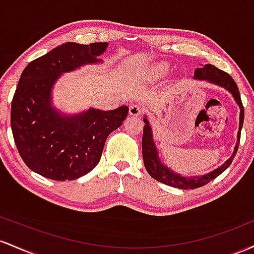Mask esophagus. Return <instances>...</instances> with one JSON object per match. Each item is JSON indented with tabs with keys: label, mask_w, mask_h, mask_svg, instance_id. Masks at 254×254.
<instances>
[{
	"label": "esophagus",
	"mask_w": 254,
	"mask_h": 254,
	"mask_svg": "<svg viewBox=\"0 0 254 254\" xmlns=\"http://www.w3.org/2000/svg\"><path fill=\"white\" fill-rule=\"evenodd\" d=\"M142 109L139 104H132L129 107V115L132 116H139L141 114Z\"/></svg>",
	"instance_id": "34e87169"
}]
</instances>
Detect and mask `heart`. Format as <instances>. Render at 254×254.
Here are the masks:
<instances>
[{"instance_id": "heart-1", "label": "heart", "mask_w": 254, "mask_h": 254, "mask_svg": "<svg viewBox=\"0 0 254 254\" xmlns=\"http://www.w3.org/2000/svg\"><path fill=\"white\" fill-rule=\"evenodd\" d=\"M167 64H159L157 67H155V74H157V75H161V74H163L167 72Z\"/></svg>"}]
</instances>
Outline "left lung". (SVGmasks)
Instances as JSON below:
<instances>
[{
  "label": "left lung",
  "mask_w": 254,
  "mask_h": 254,
  "mask_svg": "<svg viewBox=\"0 0 254 254\" xmlns=\"http://www.w3.org/2000/svg\"><path fill=\"white\" fill-rule=\"evenodd\" d=\"M194 78L196 79H203V80H207L213 84H217L219 86L224 87L232 93L233 97L235 98L236 103L240 107V127H239V133H238V144H236L234 153L228 161L224 163L222 167H219L218 169L213 170L212 173L206 174L203 176H193V178H184V176L178 175L176 173L172 172V170L168 169L167 167H164L163 164L159 162L157 150H156L155 142L152 140V133H151V127L147 122L146 119H144L145 126H144V132H142V159H144L145 168H146L147 173L150 174L151 178H153L155 180H157L162 184L168 185V186L176 187V189L180 190H195L198 187L205 186L206 184H209L210 181H212L213 179L217 178L218 175H221L224 170L232 164L233 159H234L236 151H238L239 144H240V135H241V128L244 125V105H242L240 92H239L238 85L234 81V79L229 75V74L223 72V70L218 69L217 67L212 64H205L204 67L196 68L194 70Z\"/></svg>",
  "instance_id": "left-lung-1"
}]
</instances>
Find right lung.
I'll return each instance as SVG.
<instances>
[{
  "mask_svg": "<svg viewBox=\"0 0 254 254\" xmlns=\"http://www.w3.org/2000/svg\"><path fill=\"white\" fill-rule=\"evenodd\" d=\"M108 43H65L30 62L20 76L10 110V126L20 157L31 170L56 181L86 175L101 161L108 135L128 115L122 105L112 112L89 109L73 118L59 115L50 92L61 73L99 61Z\"/></svg>",
  "mask_w": 254,
  "mask_h": 254,
  "instance_id": "add662e5",
  "label": "right lung"
}]
</instances>
